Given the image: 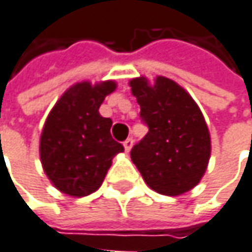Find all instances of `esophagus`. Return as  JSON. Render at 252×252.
Wrapping results in <instances>:
<instances>
[{
	"label": "esophagus",
	"mask_w": 252,
	"mask_h": 252,
	"mask_svg": "<svg viewBox=\"0 0 252 252\" xmlns=\"http://www.w3.org/2000/svg\"><path fill=\"white\" fill-rule=\"evenodd\" d=\"M132 144H134V141H132V138H126V141H124V149L128 153L129 150L132 149Z\"/></svg>",
	"instance_id": "esophagus-1"
}]
</instances>
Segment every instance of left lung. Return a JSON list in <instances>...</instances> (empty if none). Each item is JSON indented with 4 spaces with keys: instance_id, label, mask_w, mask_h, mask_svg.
Listing matches in <instances>:
<instances>
[{
    "instance_id": "8db88e82",
    "label": "left lung",
    "mask_w": 252,
    "mask_h": 252,
    "mask_svg": "<svg viewBox=\"0 0 252 252\" xmlns=\"http://www.w3.org/2000/svg\"><path fill=\"white\" fill-rule=\"evenodd\" d=\"M147 135L131 160L150 189L166 196L186 193L200 182L211 158V134L193 98L174 80L146 76L129 80Z\"/></svg>"
}]
</instances>
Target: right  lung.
Listing matches in <instances>:
<instances>
[{
  "instance_id": "obj_1",
  "label": "right lung",
  "mask_w": 252,
  "mask_h": 252,
  "mask_svg": "<svg viewBox=\"0 0 252 252\" xmlns=\"http://www.w3.org/2000/svg\"><path fill=\"white\" fill-rule=\"evenodd\" d=\"M117 89L114 80L92 85L83 80L70 86L47 115L40 135L43 170L62 193L82 197L102 185L112 158L123 144L111 137V118L99 106Z\"/></svg>"
}]
</instances>
